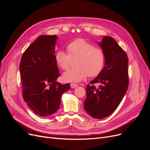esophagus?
<instances>
[{
	"label": "esophagus",
	"instance_id": "1",
	"mask_svg": "<svg viewBox=\"0 0 150 150\" xmlns=\"http://www.w3.org/2000/svg\"><path fill=\"white\" fill-rule=\"evenodd\" d=\"M78 85L77 84H74V83H71V87L72 88H76V87H78Z\"/></svg>",
	"mask_w": 150,
	"mask_h": 150
}]
</instances>
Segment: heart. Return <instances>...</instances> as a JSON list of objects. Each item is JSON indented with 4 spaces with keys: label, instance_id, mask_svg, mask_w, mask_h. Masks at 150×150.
Segmentation results:
<instances>
[{
    "label": "heart",
    "instance_id": "heart-1",
    "mask_svg": "<svg viewBox=\"0 0 150 150\" xmlns=\"http://www.w3.org/2000/svg\"><path fill=\"white\" fill-rule=\"evenodd\" d=\"M66 49L68 54L61 50L56 52L55 61L58 66L66 70L70 66L71 58H77L75 61L76 67L63 74V79L67 82H80L88 76H98L103 70L105 55L101 49L94 47L82 38L71 42L67 45Z\"/></svg>",
    "mask_w": 150,
    "mask_h": 150
}]
</instances>
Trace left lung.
Returning <instances> with one entry per match:
<instances>
[{
  "mask_svg": "<svg viewBox=\"0 0 150 150\" xmlns=\"http://www.w3.org/2000/svg\"><path fill=\"white\" fill-rule=\"evenodd\" d=\"M105 55L104 67L86 86L85 111L91 116L103 119L119 106L128 87V59L115 40L105 36L98 42Z\"/></svg>",
  "mask_w": 150,
  "mask_h": 150,
  "instance_id": "1",
  "label": "left lung"
}]
</instances>
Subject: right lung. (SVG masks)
I'll list each match as a JSON object with an SVG mask.
<instances>
[{"mask_svg": "<svg viewBox=\"0 0 150 150\" xmlns=\"http://www.w3.org/2000/svg\"><path fill=\"white\" fill-rule=\"evenodd\" d=\"M57 36L41 35L28 47L20 63L22 95L36 115L47 117L60 106L62 94L70 84L56 82L60 76L55 61Z\"/></svg>", "mask_w": 150, "mask_h": 150, "instance_id": "right-lung-1", "label": "right lung"}]
</instances>
